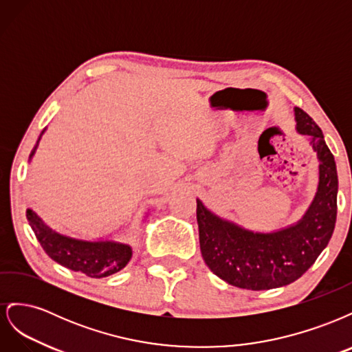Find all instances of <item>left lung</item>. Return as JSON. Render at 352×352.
<instances>
[{
	"label": "left lung",
	"instance_id": "left-lung-1",
	"mask_svg": "<svg viewBox=\"0 0 352 352\" xmlns=\"http://www.w3.org/2000/svg\"><path fill=\"white\" fill-rule=\"evenodd\" d=\"M295 120L296 131L310 136L320 162L317 194L296 225L257 233L217 217L197 199L202 258L212 273L232 286L264 291L289 285L311 267L332 238L338 211L335 158L310 116L295 107Z\"/></svg>",
	"mask_w": 352,
	"mask_h": 352
}]
</instances>
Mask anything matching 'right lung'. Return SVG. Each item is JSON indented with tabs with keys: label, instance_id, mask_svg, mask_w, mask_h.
<instances>
[{
	"label": "right lung",
	"instance_id": "1",
	"mask_svg": "<svg viewBox=\"0 0 352 352\" xmlns=\"http://www.w3.org/2000/svg\"><path fill=\"white\" fill-rule=\"evenodd\" d=\"M36 146L32 150L29 158L34 157ZM26 217L48 257L73 272H80L95 279L107 278L120 272L132 257V248L126 243L114 241H82L61 235L48 228L30 208L26 211Z\"/></svg>",
	"mask_w": 352,
	"mask_h": 352
}]
</instances>
